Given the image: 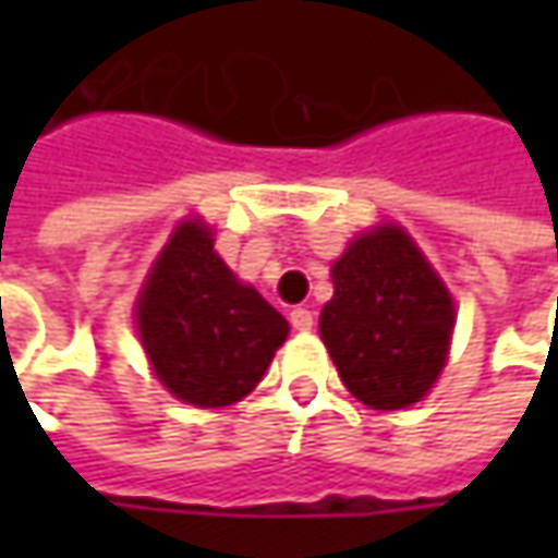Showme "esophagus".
<instances>
[{
    "label": "esophagus",
    "instance_id": "obj_1",
    "mask_svg": "<svg viewBox=\"0 0 558 558\" xmlns=\"http://www.w3.org/2000/svg\"><path fill=\"white\" fill-rule=\"evenodd\" d=\"M289 319L298 332H311L313 329V313L307 311V307H294V311L289 313Z\"/></svg>",
    "mask_w": 558,
    "mask_h": 558
}]
</instances>
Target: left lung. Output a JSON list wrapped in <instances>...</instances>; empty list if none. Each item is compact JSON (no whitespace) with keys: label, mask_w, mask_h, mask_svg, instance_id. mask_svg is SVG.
I'll return each instance as SVG.
<instances>
[{"label":"left lung","mask_w":558,"mask_h":558,"mask_svg":"<svg viewBox=\"0 0 558 558\" xmlns=\"http://www.w3.org/2000/svg\"><path fill=\"white\" fill-rule=\"evenodd\" d=\"M319 335L344 388L373 410L428 395L447 363L453 298L400 226H375L332 264Z\"/></svg>","instance_id":"1"}]
</instances>
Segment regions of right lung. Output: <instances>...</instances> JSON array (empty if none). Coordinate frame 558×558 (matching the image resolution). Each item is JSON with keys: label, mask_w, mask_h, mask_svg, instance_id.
<instances>
[{"label": "right lung", "mask_w": 558, "mask_h": 558, "mask_svg": "<svg viewBox=\"0 0 558 558\" xmlns=\"http://www.w3.org/2000/svg\"><path fill=\"white\" fill-rule=\"evenodd\" d=\"M136 326L163 388L204 410L251 395L289 338L286 316L232 276L202 220L173 229L140 291Z\"/></svg>", "instance_id": "obj_1"}]
</instances>
